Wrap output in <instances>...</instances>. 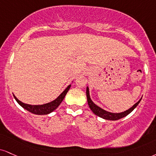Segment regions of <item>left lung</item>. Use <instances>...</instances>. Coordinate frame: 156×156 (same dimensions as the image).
Segmentation results:
<instances>
[{"label":"left lung","mask_w":156,"mask_h":156,"mask_svg":"<svg viewBox=\"0 0 156 156\" xmlns=\"http://www.w3.org/2000/svg\"><path fill=\"white\" fill-rule=\"evenodd\" d=\"M86 97H87V101H88V105H89L90 109L92 110V112L95 115H98L99 117L102 118V119H106V120H110V121H116V120L121 119L122 118L125 117L127 115H129L131 112H132L134 110V109L136 108V106L138 105L139 103L140 102L142 98L138 101L136 104H134L132 108L129 110H126V111L123 112H120V113H112V112H110L106 111V110H103V109L100 108L99 107L94 103L92 101H91V98H90L89 96V88H86Z\"/></svg>","instance_id":"obj_1"}]
</instances>
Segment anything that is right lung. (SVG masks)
<instances>
[{
    "label": "right lung",
    "instance_id": "1",
    "mask_svg": "<svg viewBox=\"0 0 156 156\" xmlns=\"http://www.w3.org/2000/svg\"><path fill=\"white\" fill-rule=\"evenodd\" d=\"M70 86L71 85H69L67 86L66 89H65V91H64L63 92L55 99V100L52 101V102H51L49 103H47V104L41 105H31L24 104V103L22 102L21 101L19 100L14 95V97L15 99L16 100V102H17L22 108L25 109V110H28L29 112H32V113L37 114V115H47V114L50 113V112H53L54 110H56V109L58 108V106L59 105L60 103L62 102V100L64 98H65L67 91L70 89Z\"/></svg>",
    "mask_w": 156,
    "mask_h": 156
}]
</instances>
